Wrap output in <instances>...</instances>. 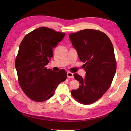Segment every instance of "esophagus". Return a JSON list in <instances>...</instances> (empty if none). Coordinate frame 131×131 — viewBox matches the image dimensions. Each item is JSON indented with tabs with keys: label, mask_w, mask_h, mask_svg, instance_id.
<instances>
[{
	"label": "esophagus",
	"mask_w": 131,
	"mask_h": 131,
	"mask_svg": "<svg viewBox=\"0 0 131 131\" xmlns=\"http://www.w3.org/2000/svg\"><path fill=\"white\" fill-rule=\"evenodd\" d=\"M73 73H71L70 71H68L67 73V77L69 78H74V75H73Z\"/></svg>",
	"instance_id": "1"
}]
</instances>
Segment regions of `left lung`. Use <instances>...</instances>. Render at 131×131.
Instances as JSON below:
<instances>
[{
    "label": "left lung",
    "mask_w": 131,
    "mask_h": 131,
    "mask_svg": "<svg viewBox=\"0 0 131 131\" xmlns=\"http://www.w3.org/2000/svg\"><path fill=\"white\" fill-rule=\"evenodd\" d=\"M69 38L86 71L84 78L74 74L80 85L71 91L72 96L82 104H92L108 90L115 75L116 63L113 44L105 33L97 30H80L71 33Z\"/></svg>",
    "instance_id": "8db88e82"
}]
</instances>
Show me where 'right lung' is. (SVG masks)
Instances as JSON below:
<instances>
[{"label": "right lung", "instance_id": "right-lung-1", "mask_svg": "<svg viewBox=\"0 0 131 131\" xmlns=\"http://www.w3.org/2000/svg\"><path fill=\"white\" fill-rule=\"evenodd\" d=\"M65 33L40 27L27 34L19 45L15 61L19 84L30 99L42 102L53 96L58 85L66 79L64 70L53 71L46 67L53 56V48Z\"/></svg>", "mask_w": 131, "mask_h": 131}]
</instances>
